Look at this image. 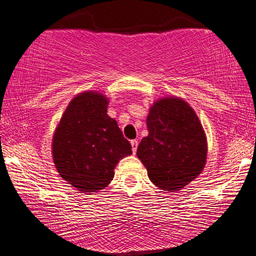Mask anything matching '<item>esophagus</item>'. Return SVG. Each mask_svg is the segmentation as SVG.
Listing matches in <instances>:
<instances>
[{"label":"esophagus","instance_id":"obj_1","mask_svg":"<svg viewBox=\"0 0 256 256\" xmlns=\"http://www.w3.org/2000/svg\"><path fill=\"white\" fill-rule=\"evenodd\" d=\"M131 145H132V152L136 154V152H137V148H138V140H136V139L131 140Z\"/></svg>","mask_w":256,"mask_h":256}]
</instances>
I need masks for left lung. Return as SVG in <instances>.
<instances>
[{
	"label": "left lung",
	"instance_id": "left-lung-1",
	"mask_svg": "<svg viewBox=\"0 0 256 256\" xmlns=\"http://www.w3.org/2000/svg\"><path fill=\"white\" fill-rule=\"evenodd\" d=\"M148 136L137 156L159 188L176 192L196 178L206 164L207 142L193 108L179 98H162L150 108Z\"/></svg>",
	"mask_w": 256,
	"mask_h": 256
}]
</instances>
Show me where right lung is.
I'll return each mask as SVG.
<instances>
[{"instance_id": "obj_1", "label": "right lung", "mask_w": 256, "mask_h": 256, "mask_svg": "<svg viewBox=\"0 0 256 256\" xmlns=\"http://www.w3.org/2000/svg\"><path fill=\"white\" fill-rule=\"evenodd\" d=\"M108 98L88 91L68 105L52 140V156L64 180L83 193L106 187L119 160L132 154L117 122L108 116Z\"/></svg>"}]
</instances>
